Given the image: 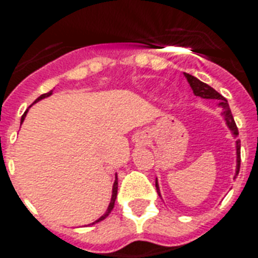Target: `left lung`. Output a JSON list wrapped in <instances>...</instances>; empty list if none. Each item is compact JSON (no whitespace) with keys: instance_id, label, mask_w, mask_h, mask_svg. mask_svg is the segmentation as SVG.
I'll use <instances>...</instances> for the list:
<instances>
[{"instance_id":"left-lung-1","label":"left lung","mask_w":258,"mask_h":258,"mask_svg":"<svg viewBox=\"0 0 258 258\" xmlns=\"http://www.w3.org/2000/svg\"><path fill=\"white\" fill-rule=\"evenodd\" d=\"M186 79L189 81L190 86H191L192 92L194 94L201 98H206V99H219L220 101V106H222L224 111H223V115H224V119H226L227 124H228L229 130L232 131L233 135L237 136L239 135V130H237V125L235 123V119L232 116V112L229 110V106L228 102H227V99L219 94V93L216 92L215 89L211 88L210 85L205 84V82L199 81L198 79H196L194 76L189 75V73H185ZM236 151H237V168H236V174H239V170H240V139L236 140ZM156 189H157V192H159L160 196V191H159V186H157V181H156Z\"/></svg>"}]
</instances>
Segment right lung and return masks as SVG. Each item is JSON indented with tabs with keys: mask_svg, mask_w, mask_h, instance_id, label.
I'll use <instances>...</instances> for the list:
<instances>
[{
	"mask_svg": "<svg viewBox=\"0 0 258 258\" xmlns=\"http://www.w3.org/2000/svg\"><path fill=\"white\" fill-rule=\"evenodd\" d=\"M51 94H52V90H51V92L44 93V94H42V96L39 97V98H36V101H39V99H42V98H45V97L51 96ZM36 101H35V102H36ZM26 112H27V111H26ZM26 112H25V114H23V115H22V119H21V122H23V119H25V116H26ZM116 194H118V181H116V179H115V182H114V186H112V197H111V202H110V205H109V209H107V211H106V213L103 214V215L101 216V218H99L98 220H96V222H94V223L101 222V220L105 219L106 216H107V215H109L110 213H111V210L114 209V205H115Z\"/></svg>",
	"mask_w": 258,
	"mask_h": 258,
	"instance_id": "1",
	"label": "right lung"
}]
</instances>
